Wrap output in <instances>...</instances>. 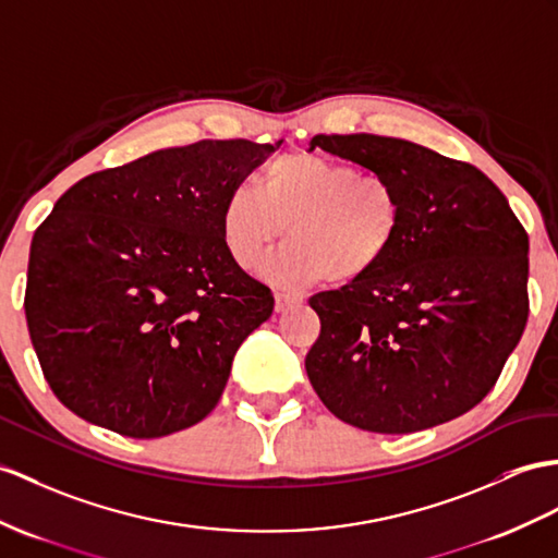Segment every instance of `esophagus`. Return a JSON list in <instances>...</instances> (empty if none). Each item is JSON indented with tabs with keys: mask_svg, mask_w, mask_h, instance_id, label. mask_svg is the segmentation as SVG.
Segmentation results:
<instances>
[{
	"mask_svg": "<svg viewBox=\"0 0 558 558\" xmlns=\"http://www.w3.org/2000/svg\"><path fill=\"white\" fill-rule=\"evenodd\" d=\"M301 303H303V295H298V293H277V295H275V307H277V312L291 310V307L301 305Z\"/></svg>",
	"mask_w": 558,
	"mask_h": 558,
	"instance_id": "esophagus-1",
	"label": "esophagus"
}]
</instances>
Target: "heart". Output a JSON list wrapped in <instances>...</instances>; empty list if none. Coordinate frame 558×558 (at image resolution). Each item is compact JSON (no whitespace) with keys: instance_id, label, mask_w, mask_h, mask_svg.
<instances>
[{"instance_id":"heart-1","label":"heart","mask_w":558,"mask_h":558,"mask_svg":"<svg viewBox=\"0 0 558 558\" xmlns=\"http://www.w3.org/2000/svg\"><path fill=\"white\" fill-rule=\"evenodd\" d=\"M404 206L398 184L319 154H281L257 172L255 189L234 186L220 210V236L241 269H253L271 243H283L263 275L281 289L331 279L352 283L390 255Z\"/></svg>"}]
</instances>
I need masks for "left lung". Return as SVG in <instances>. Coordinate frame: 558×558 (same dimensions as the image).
Masks as SVG:
<instances>
[{"instance_id":"1","label":"left lung","mask_w":558,"mask_h":558,"mask_svg":"<svg viewBox=\"0 0 558 558\" xmlns=\"http://www.w3.org/2000/svg\"><path fill=\"white\" fill-rule=\"evenodd\" d=\"M315 146L390 177L404 217L374 271L310 298L322 322L312 388L345 424L390 436L466 414L525 329L523 225L471 162L378 134H317Z\"/></svg>"}]
</instances>
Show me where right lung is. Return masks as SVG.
I'll use <instances>...</instances> for the list:
<instances>
[{"instance_id": "1", "label": "right lung", "mask_w": 558, "mask_h": 558, "mask_svg": "<svg viewBox=\"0 0 558 558\" xmlns=\"http://www.w3.org/2000/svg\"><path fill=\"white\" fill-rule=\"evenodd\" d=\"M277 146L162 148L57 201L35 229L23 305L68 410L130 438L170 436L215 410L239 345L275 310L269 287L227 255L220 210Z\"/></svg>"}]
</instances>
